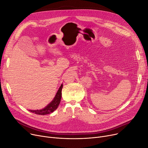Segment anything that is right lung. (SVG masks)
I'll use <instances>...</instances> for the list:
<instances>
[{"mask_svg": "<svg viewBox=\"0 0 148 148\" xmlns=\"http://www.w3.org/2000/svg\"><path fill=\"white\" fill-rule=\"evenodd\" d=\"M62 88V84H61L59 90H58L57 94H56L53 101L49 103L47 106L41 110H29L31 112L38 115H45L47 114H50L53 112L55 110H57L58 105L60 103L61 99V90Z\"/></svg>", "mask_w": 148, "mask_h": 148, "instance_id": "add662e5", "label": "right lung"}]
</instances>
